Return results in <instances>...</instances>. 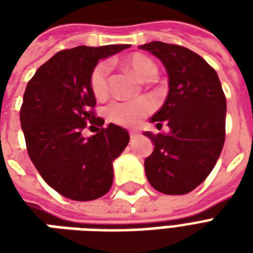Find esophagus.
I'll return each mask as SVG.
<instances>
[{"instance_id": "esophagus-1", "label": "esophagus", "mask_w": 253, "mask_h": 253, "mask_svg": "<svg viewBox=\"0 0 253 253\" xmlns=\"http://www.w3.org/2000/svg\"><path fill=\"white\" fill-rule=\"evenodd\" d=\"M138 135V128H131L130 130V137L135 138Z\"/></svg>"}]
</instances>
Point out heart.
<instances>
[{"label":"heart","instance_id":"heart-1","mask_svg":"<svg viewBox=\"0 0 253 253\" xmlns=\"http://www.w3.org/2000/svg\"><path fill=\"white\" fill-rule=\"evenodd\" d=\"M125 66L130 69L141 81H152L157 76V66L143 54H134L126 58ZM108 72L110 67L100 63L94 67L90 76L92 92L97 99H105L108 96ZM153 110V105L148 99H138L131 101H115L108 105L107 116L114 123L122 126H134Z\"/></svg>","mask_w":253,"mask_h":253}]
</instances>
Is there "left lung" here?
<instances>
[{
  "label": "left lung",
  "mask_w": 253,
  "mask_h": 253,
  "mask_svg": "<svg viewBox=\"0 0 253 253\" xmlns=\"http://www.w3.org/2000/svg\"><path fill=\"white\" fill-rule=\"evenodd\" d=\"M141 50L159 58L168 74L164 104L150 118L169 132L143 134L153 142L145 173L154 190L184 195L210 175L225 142L226 99L217 72L186 47L150 42Z\"/></svg>",
  "instance_id": "left-lung-1"
}]
</instances>
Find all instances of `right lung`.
<instances>
[{
  "instance_id": "right-lung-1",
  "label": "right lung",
  "mask_w": 253,
  "mask_h": 253,
  "mask_svg": "<svg viewBox=\"0 0 253 253\" xmlns=\"http://www.w3.org/2000/svg\"><path fill=\"white\" fill-rule=\"evenodd\" d=\"M130 44L78 46L57 52L36 70L27 85L20 111L31 161L48 186L73 201H93L110 191L114 165L130 141L126 128L110 123L85 138L96 99L90 76L100 59Z\"/></svg>"
}]
</instances>
